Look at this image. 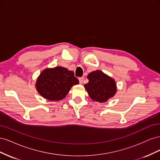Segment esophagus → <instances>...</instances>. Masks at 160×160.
Returning a JSON list of instances; mask_svg holds the SVG:
<instances>
[{"label": "esophagus", "mask_w": 160, "mask_h": 160, "mask_svg": "<svg viewBox=\"0 0 160 160\" xmlns=\"http://www.w3.org/2000/svg\"><path fill=\"white\" fill-rule=\"evenodd\" d=\"M79 83L80 84H83V81H84V77H80V78H79Z\"/></svg>", "instance_id": "1"}]
</instances>
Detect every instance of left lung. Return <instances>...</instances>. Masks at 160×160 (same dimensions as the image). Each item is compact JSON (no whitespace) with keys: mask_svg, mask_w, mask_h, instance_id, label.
Masks as SVG:
<instances>
[{"mask_svg":"<svg viewBox=\"0 0 160 160\" xmlns=\"http://www.w3.org/2000/svg\"><path fill=\"white\" fill-rule=\"evenodd\" d=\"M89 82L84 85L89 96L94 101L104 103L112 98L117 92L115 81L103 71L96 70L88 75Z\"/></svg>","mask_w":160,"mask_h":160,"instance_id":"left-lung-1","label":"left lung"}]
</instances>
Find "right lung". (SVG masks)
Instances as JSON below:
<instances>
[{
    "mask_svg": "<svg viewBox=\"0 0 160 160\" xmlns=\"http://www.w3.org/2000/svg\"><path fill=\"white\" fill-rule=\"evenodd\" d=\"M79 83L73 72L59 66L43 70L37 77L35 88L43 98L57 101L64 99L72 87Z\"/></svg>",
    "mask_w": 160,
    "mask_h": 160,
    "instance_id": "obj_1",
    "label": "right lung"
}]
</instances>
